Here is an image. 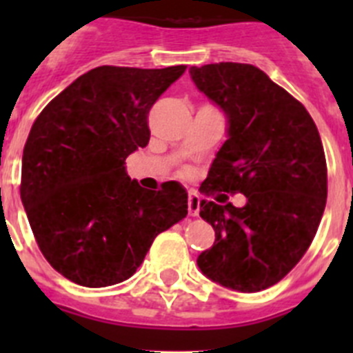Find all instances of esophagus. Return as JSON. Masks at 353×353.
<instances>
[{
  "label": "esophagus",
  "instance_id": "34e87169",
  "mask_svg": "<svg viewBox=\"0 0 353 353\" xmlns=\"http://www.w3.org/2000/svg\"><path fill=\"white\" fill-rule=\"evenodd\" d=\"M199 201H201V198H199L196 192H189V198H187V210H189V215H198L199 214Z\"/></svg>",
  "mask_w": 353,
  "mask_h": 353
}]
</instances>
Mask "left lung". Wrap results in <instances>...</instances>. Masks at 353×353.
Masks as SVG:
<instances>
[{"mask_svg":"<svg viewBox=\"0 0 353 353\" xmlns=\"http://www.w3.org/2000/svg\"><path fill=\"white\" fill-rule=\"evenodd\" d=\"M189 74L226 117V141L201 189L245 196L244 207L199 201L215 242L196 261L224 288L260 292L281 281L313 242L327 201L322 139L304 105L254 65L221 61Z\"/></svg>","mask_w":353,"mask_h":353,"instance_id":"obj_1","label":"left lung"}]
</instances>
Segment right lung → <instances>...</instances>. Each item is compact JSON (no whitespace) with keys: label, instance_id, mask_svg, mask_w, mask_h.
Here are the masks:
<instances>
[{"label":"right lung","instance_id":"right-lung-1","mask_svg":"<svg viewBox=\"0 0 353 353\" xmlns=\"http://www.w3.org/2000/svg\"><path fill=\"white\" fill-rule=\"evenodd\" d=\"M185 72L97 67L54 97L30 130L21 199L54 270L88 288L125 281L161 232L187 215V191H146L125 159L148 145L150 108Z\"/></svg>","mask_w":353,"mask_h":353}]
</instances>
